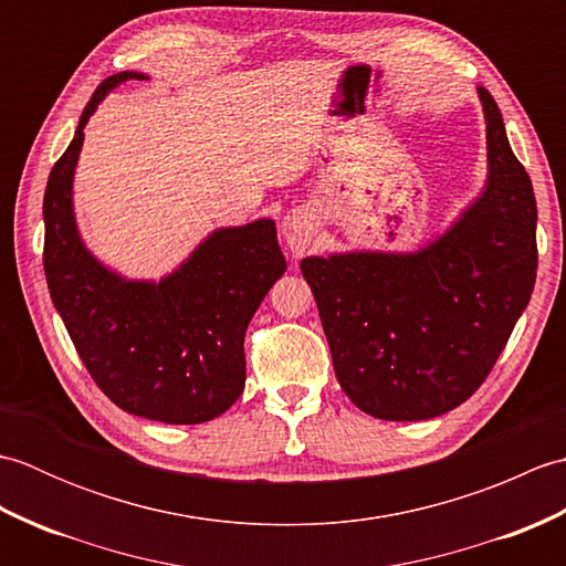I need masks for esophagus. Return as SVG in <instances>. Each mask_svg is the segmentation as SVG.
Here are the masks:
<instances>
[{"instance_id": "obj_1", "label": "esophagus", "mask_w": 566, "mask_h": 566, "mask_svg": "<svg viewBox=\"0 0 566 566\" xmlns=\"http://www.w3.org/2000/svg\"><path fill=\"white\" fill-rule=\"evenodd\" d=\"M282 235L286 248L294 258H302L314 248L316 240V221L306 209H294L282 219Z\"/></svg>"}]
</instances>
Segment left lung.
Returning a JSON list of instances; mask_svg holds the SVG:
<instances>
[{"instance_id": "obj_1", "label": "left lung", "mask_w": 566, "mask_h": 566, "mask_svg": "<svg viewBox=\"0 0 566 566\" xmlns=\"http://www.w3.org/2000/svg\"><path fill=\"white\" fill-rule=\"evenodd\" d=\"M486 182L440 235L408 252L345 250L302 260L333 369L359 411L428 420L472 396L531 302L537 207L494 97Z\"/></svg>"}]
</instances>
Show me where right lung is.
<instances>
[{"mask_svg":"<svg viewBox=\"0 0 566 566\" xmlns=\"http://www.w3.org/2000/svg\"><path fill=\"white\" fill-rule=\"evenodd\" d=\"M136 70L106 77L84 106L43 197V268L53 306L84 367L109 399L148 420L197 426L221 416L245 387L250 318L286 270L272 219L216 228L160 280H128L84 243L72 182L84 126Z\"/></svg>","mask_w":566,"mask_h":566,"instance_id":"1","label":"right lung"}]
</instances>
